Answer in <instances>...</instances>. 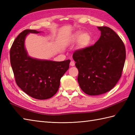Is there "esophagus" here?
<instances>
[{"label":"esophagus","instance_id":"obj_1","mask_svg":"<svg viewBox=\"0 0 135 135\" xmlns=\"http://www.w3.org/2000/svg\"><path fill=\"white\" fill-rule=\"evenodd\" d=\"M70 65L71 66H74V65H75V61H73V60H72V61L70 62Z\"/></svg>","mask_w":135,"mask_h":135}]
</instances>
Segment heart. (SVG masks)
Segmentation results:
<instances>
[{"mask_svg":"<svg viewBox=\"0 0 135 135\" xmlns=\"http://www.w3.org/2000/svg\"><path fill=\"white\" fill-rule=\"evenodd\" d=\"M78 39V46L81 49L86 47L91 41V36L87 32L83 33L82 34H81V32L75 33L73 39L74 41H76Z\"/></svg>","mask_w":135,"mask_h":135,"instance_id":"obj_1","label":"heart"}]
</instances>
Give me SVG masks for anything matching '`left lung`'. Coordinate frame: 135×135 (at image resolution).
Wrapping results in <instances>:
<instances>
[{
	"mask_svg": "<svg viewBox=\"0 0 135 135\" xmlns=\"http://www.w3.org/2000/svg\"><path fill=\"white\" fill-rule=\"evenodd\" d=\"M101 36L94 45L76 50L73 57L78 70V82L89 95L105 93L121 77L126 59L124 42L108 27H98Z\"/></svg>",
	"mask_w": 135,
	"mask_h": 135,
	"instance_id": "1",
	"label": "left lung"
}]
</instances>
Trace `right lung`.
Instances as JSON below:
<instances>
[{
  "label": "right lung",
  "mask_w": 135,
  "mask_h": 135,
  "mask_svg": "<svg viewBox=\"0 0 135 135\" xmlns=\"http://www.w3.org/2000/svg\"><path fill=\"white\" fill-rule=\"evenodd\" d=\"M29 33L39 32L23 31L10 49V63L14 78L17 85L28 95L39 100L49 99L58 91L60 79L69 68L70 60L57 62L29 57L24 48L25 36Z\"/></svg>",
  "instance_id": "obj_1"
}]
</instances>
